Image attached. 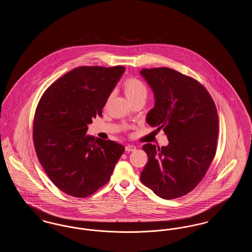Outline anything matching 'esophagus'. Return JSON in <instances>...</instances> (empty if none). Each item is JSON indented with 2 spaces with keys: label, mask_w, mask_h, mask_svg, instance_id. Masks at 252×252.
<instances>
[{
  "label": "esophagus",
  "mask_w": 252,
  "mask_h": 252,
  "mask_svg": "<svg viewBox=\"0 0 252 252\" xmlns=\"http://www.w3.org/2000/svg\"><path fill=\"white\" fill-rule=\"evenodd\" d=\"M136 150V146L132 145V144H127L126 146V152H131V151H135Z\"/></svg>",
  "instance_id": "34e87169"
}]
</instances>
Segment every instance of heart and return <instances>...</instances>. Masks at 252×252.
<instances>
[{"label": "heart", "instance_id": "obj_1", "mask_svg": "<svg viewBox=\"0 0 252 252\" xmlns=\"http://www.w3.org/2000/svg\"><path fill=\"white\" fill-rule=\"evenodd\" d=\"M123 88L126 95L130 102L139 99H145L148 94L146 85L136 77H129L125 80Z\"/></svg>", "mask_w": 252, "mask_h": 252}]
</instances>
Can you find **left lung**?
<instances>
[{
  "mask_svg": "<svg viewBox=\"0 0 252 252\" xmlns=\"http://www.w3.org/2000/svg\"><path fill=\"white\" fill-rule=\"evenodd\" d=\"M141 74L155 97L146 122L169 141L167 146H143L148 161L141 181L161 198H178L196 187L216 156V104L198 81L170 68L143 69Z\"/></svg>",
  "mask_w": 252,
  "mask_h": 252,
  "instance_id": "1",
  "label": "left lung"
}]
</instances>
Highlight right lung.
I'll use <instances>...</instances> for the list:
<instances>
[{
    "mask_svg": "<svg viewBox=\"0 0 252 252\" xmlns=\"http://www.w3.org/2000/svg\"><path fill=\"white\" fill-rule=\"evenodd\" d=\"M125 70L77 67L51 85L37 104L36 156L49 179L69 195L87 197L104 186L125 151L122 144L86 134Z\"/></svg>",
    "mask_w": 252,
    "mask_h": 252,
    "instance_id": "right-lung-1",
    "label": "right lung"
}]
</instances>
